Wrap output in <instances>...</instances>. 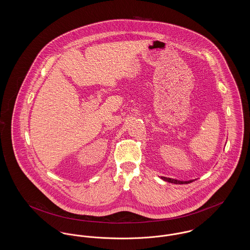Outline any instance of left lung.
Segmentation results:
<instances>
[{
  "instance_id": "left-lung-1",
  "label": "left lung",
  "mask_w": 250,
  "mask_h": 250,
  "mask_svg": "<svg viewBox=\"0 0 250 250\" xmlns=\"http://www.w3.org/2000/svg\"><path fill=\"white\" fill-rule=\"evenodd\" d=\"M162 179L164 181H167L169 183H175V184H188L191 183L194 180H189V181H181V180H177V179H174V178H169V177H165V176H162Z\"/></svg>"
}]
</instances>
